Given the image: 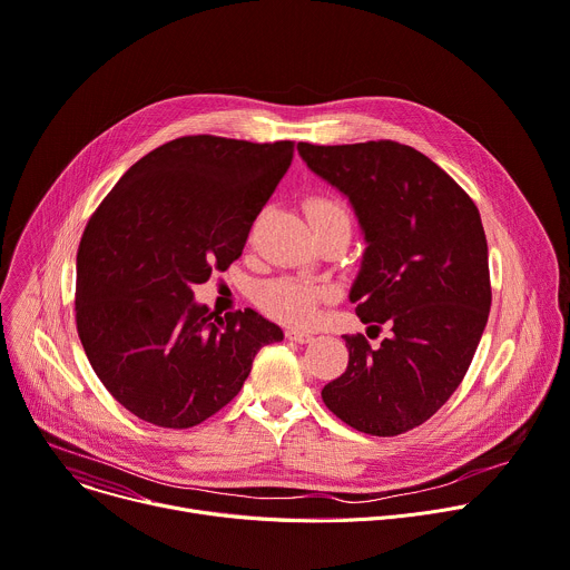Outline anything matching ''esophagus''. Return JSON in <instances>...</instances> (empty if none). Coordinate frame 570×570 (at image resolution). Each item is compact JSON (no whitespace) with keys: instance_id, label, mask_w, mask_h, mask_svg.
Returning a JSON list of instances; mask_svg holds the SVG:
<instances>
[{"instance_id":"34e87169","label":"esophagus","mask_w":570,"mask_h":570,"mask_svg":"<svg viewBox=\"0 0 570 570\" xmlns=\"http://www.w3.org/2000/svg\"><path fill=\"white\" fill-rule=\"evenodd\" d=\"M286 336L291 338V341H295V343H308V341H314V336L308 334V332H302V330H288L286 332Z\"/></svg>"}]
</instances>
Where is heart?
Returning <instances> with one entry per match:
<instances>
[{"label": "heart", "instance_id": "1", "mask_svg": "<svg viewBox=\"0 0 570 570\" xmlns=\"http://www.w3.org/2000/svg\"><path fill=\"white\" fill-rule=\"evenodd\" d=\"M304 209H306L308 223H312V229L341 223V220L350 223L343 206L332 197H308ZM323 297H325V288L308 286L295 279H277L262 286V291H258V302H262L266 312L291 325H306L312 321L316 316V306Z\"/></svg>", "mask_w": 570, "mask_h": 570}]
</instances>
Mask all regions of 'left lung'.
Returning a JSON list of instances; mask_svg holds the SVG:
<instances>
[{"instance_id": "obj_1", "label": "left lung", "mask_w": 570, "mask_h": 570, "mask_svg": "<svg viewBox=\"0 0 570 570\" xmlns=\"http://www.w3.org/2000/svg\"><path fill=\"white\" fill-rule=\"evenodd\" d=\"M302 161L347 197L366 249L356 316L391 334L343 336L345 373L323 402L350 428L397 436L423 425L469 371L491 308L489 247L473 199L425 154L393 140L299 142Z\"/></svg>"}]
</instances>
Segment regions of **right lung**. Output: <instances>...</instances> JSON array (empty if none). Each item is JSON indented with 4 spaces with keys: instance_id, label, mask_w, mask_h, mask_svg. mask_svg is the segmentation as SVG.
<instances>
[{
    "instance_id": "obj_1",
    "label": "right lung",
    "mask_w": 570,
    "mask_h": 570,
    "mask_svg": "<svg viewBox=\"0 0 570 570\" xmlns=\"http://www.w3.org/2000/svg\"><path fill=\"white\" fill-rule=\"evenodd\" d=\"M293 140L184 136L136 161L77 252V332L95 375L145 423L186 430L234 400L254 354L284 338L254 308L218 316L193 286L243 254Z\"/></svg>"
}]
</instances>
